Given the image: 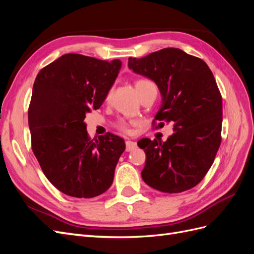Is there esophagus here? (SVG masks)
<instances>
[{
    "label": "esophagus",
    "instance_id": "34e87169",
    "mask_svg": "<svg viewBox=\"0 0 254 254\" xmlns=\"http://www.w3.org/2000/svg\"><path fill=\"white\" fill-rule=\"evenodd\" d=\"M136 148V143L132 141H126V151H132Z\"/></svg>",
    "mask_w": 254,
    "mask_h": 254
}]
</instances>
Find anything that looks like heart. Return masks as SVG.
Listing matches in <instances>:
<instances>
[{
	"label": "heart",
	"mask_w": 254,
	"mask_h": 254,
	"mask_svg": "<svg viewBox=\"0 0 254 254\" xmlns=\"http://www.w3.org/2000/svg\"><path fill=\"white\" fill-rule=\"evenodd\" d=\"M152 84H153V83H152V82H150L149 80H146V79H139V80H136V81L134 82V87H135V90H136V92H137V94H140L142 91H144L146 88H148V87L152 86ZM111 92H112V90H110V91H109V93L107 94V97H106L107 101H108V99L110 98ZM118 127H119V129L123 130V131H127L128 124H127V123H126L124 120H121V121L118 123Z\"/></svg>",
	"instance_id": "heart-1"
}]
</instances>
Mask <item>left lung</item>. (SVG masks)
<instances>
[{"label":"left lung","mask_w":254,"mask_h":254,"mask_svg":"<svg viewBox=\"0 0 254 254\" xmlns=\"http://www.w3.org/2000/svg\"><path fill=\"white\" fill-rule=\"evenodd\" d=\"M128 67L158 86L162 97L155 117L158 126L165 122L174 125L165 142H137L146 153L142 179L170 194L196 187L209 172L221 142L222 99L210 67L174 48L129 58Z\"/></svg>","instance_id":"left-lung-1"}]
</instances>
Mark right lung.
<instances>
[{"label":"right lung","instance_id":"right-lung-1","mask_svg":"<svg viewBox=\"0 0 254 254\" xmlns=\"http://www.w3.org/2000/svg\"><path fill=\"white\" fill-rule=\"evenodd\" d=\"M121 66L120 59L65 54L37 75L28 109L33 151L45 177L67 196L96 197L113 182L125 142L110 132L90 140L84 119L102 106Z\"/></svg>","mask_w":254,"mask_h":254}]
</instances>
